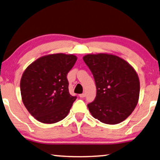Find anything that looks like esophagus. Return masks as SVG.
Returning a JSON list of instances; mask_svg holds the SVG:
<instances>
[{"label":"esophagus","mask_w":160,"mask_h":160,"mask_svg":"<svg viewBox=\"0 0 160 160\" xmlns=\"http://www.w3.org/2000/svg\"><path fill=\"white\" fill-rule=\"evenodd\" d=\"M79 97H80V98H83V97H85V93L80 94H79Z\"/></svg>","instance_id":"esophagus-1"}]
</instances>
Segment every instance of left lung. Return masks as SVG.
Returning a JSON list of instances; mask_svg holds the SVG:
<instances>
[{"mask_svg": "<svg viewBox=\"0 0 160 160\" xmlns=\"http://www.w3.org/2000/svg\"><path fill=\"white\" fill-rule=\"evenodd\" d=\"M96 84L97 95L88 107L94 118L107 124H117L131 114L138 104L140 81L131 65L107 53L83 57Z\"/></svg>", "mask_w": 160, "mask_h": 160, "instance_id": "left-lung-1", "label": "left lung"}]
</instances>
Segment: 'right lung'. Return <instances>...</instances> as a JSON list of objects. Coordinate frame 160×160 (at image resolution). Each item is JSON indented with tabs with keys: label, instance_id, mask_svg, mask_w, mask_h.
Instances as JSON below:
<instances>
[{
	"label": "right lung",
	"instance_id": "1",
	"mask_svg": "<svg viewBox=\"0 0 160 160\" xmlns=\"http://www.w3.org/2000/svg\"><path fill=\"white\" fill-rule=\"evenodd\" d=\"M76 61L74 55L51 54L38 58L23 72L22 99L37 121L54 123L66 117L77 98L70 94L67 79Z\"/></svg>",
	"mask_w": 160,
	"mask_h": 160
}]
</instances>
